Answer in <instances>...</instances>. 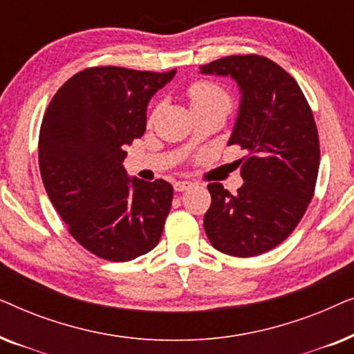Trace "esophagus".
<instances>
[{
	"label": "esophagus",
	"instance_id": "34e87169",
	"mask_svg": "<svg viewBox=\"0 0 354 354\" xmlns=\"http://www.w3.org/2000/svg\"><path fill=\"white\" fill-rule=\"evenodd\" d=\"M193 185V182L190 180H177L174 183V190L176 192H183V190H188Z\"/></svg>",
	"mask_w": 354,
	"mask_h": 354
}]
</instances>
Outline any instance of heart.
<instances>
[{"mask_svg":"<svg viewBox=\"0 0 354 354\" xmlns=\"http://www.w3.org/2000/svg\"><path fill=\"white\" fill-rule=\"evenodd\" d=\"M188 98H190L192 109L206 108V106H214L222 111H229L230 96L222 86L211 84V82H198L192 85L188 90Z\"/></svg>","mask_w":354,"mask_h":354,"instance_id":"1","label":"heart"}]
</instances>
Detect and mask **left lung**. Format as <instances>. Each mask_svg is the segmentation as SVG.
Masks as SVG:
<instances>
[{
	"label": "left lung",
	"instance_id": "left-lung-1",
	"mask_svg": "<svg viewBox=\"0 0 354 354\" xmlns=\"http://www.w3.org/2000/svg\"><path fill=\"white\" fill-rule=\"evenodd\" d=\"M203 75L230 77L240 104L229 145H240L243 185L230 195L209 183L205 230L221 253L250 258L287 239L313 200L319 137L301 88L287 71L258 55L227 56L201 66Z\"/></svg>",
	"mask_w": 354,
	"mask_h": 354
}]
</instances>
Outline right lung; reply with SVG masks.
<instances>
[{
  "mask_svg": "<svg viewBox=\"0 0 354 354\" xmlns=\"http://www.w3.org/2000/svg\"><path fill=\"white\" fill-rule=\"evenodd\" d=\"M176 72L91 67L71 77L43 115V185L71 235L103 259L138 258L162 235L172 185L130 177L122 162L147 130L149 100Z\"/></svg>",
  "mask_w": 354,
  "mask_h": 354,
  "instance_id": "add662e5",
  "label": "right lung"
}]
</instances>
